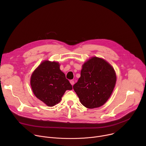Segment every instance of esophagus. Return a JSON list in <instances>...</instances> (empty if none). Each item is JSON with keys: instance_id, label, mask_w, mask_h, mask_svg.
<instances>
[{"instance_id": "1", "label": "esophagus", "mask_w": 146, "mask_h": 146, "mask_svg": "<svg viewBox=\"0 0 146 146\" xmlns=\"http://www.w3.org/2000/svg\"><path fill=\"white\" fill-rule=\"evenodd\" d=\"M70 84H72V86H73L74 84V81L73 80H70Z\"/></svg>"}]
</instances>
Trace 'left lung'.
Segmentation results:
<instances>
[{"label": "left lung", "mask_w": 146, "mask_h": 146, "mask_svg": "<svg viewBox=\"0 0 146 146\" xmlns=\"http://www.w3.org/2000/svg\"><path fill=\"white\" fill-rule=\"evenodd\" d=\"M116 78L111 65L103 59L94 56L82 65L81 76L73 89L83 106L97 108L103 105L111 96Z\"/></svg>", "instance_id": "8db88e82"}]
</instances>
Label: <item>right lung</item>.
Instances as JSON below:
<instances>
[{"label": "right lung", "instance_id": "obj_1", "mask_svg": "<svg viewBox=\"0 0 146 146\" xmlns=\"http://www.w3.org/2000/svg\"><path fill=\"white\" fill-rule=\"evenodd\" d=\"M56 62L44 60L33 72L31 85L34 95L48 106L58 103L72 86Z\"/></svg>", "mask_w": 146, "mask_h": 146}]
</instances>
